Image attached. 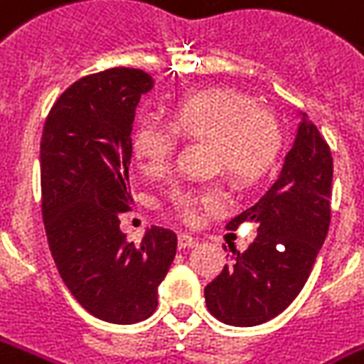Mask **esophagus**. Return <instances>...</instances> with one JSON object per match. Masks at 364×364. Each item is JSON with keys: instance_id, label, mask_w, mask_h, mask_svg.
I'll use <instances>...</instances> for the list:
<instances>
[{"instance_id": "1", "label": "esophagus", "mask_w": 364, "mask_h": 364, "mask_svg": "<svg viewBox=\"0 0 364 364\" xmlns=\"http://www.w3.org/2000/svg\"><path fill=\"white\" fill-rule=\"evenodd\" d=\"M177 246H179V250L193 248V246H197V240L189 235H179V238H177Z\"/></svg>"}]
</instances>
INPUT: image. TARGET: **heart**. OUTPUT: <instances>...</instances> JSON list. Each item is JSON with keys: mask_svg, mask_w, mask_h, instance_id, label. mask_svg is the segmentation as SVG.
I'll return each mask as SVG.
<instances>
[{"mask_svg": "<svg viewBox=\"0 0 364 364\" xmlns=\"http://www.w3.org/2000/svg\"><path fill=\"white\" fill-rule=\"evenodd\" d=\"M169 126L141 120L132 134V156L144 173H161L177 147V136L210 146V167L240 187H252L270 171L279 151V129L248 96L230 88L187 94L169 108ZM171 207L185 220L199 208L225 203L218 189H175Z\"/></svg>", "mask_w": 364, "mask_h": 364, "instance_id": "b5f03b06", "label": "heart"}]
</instances>
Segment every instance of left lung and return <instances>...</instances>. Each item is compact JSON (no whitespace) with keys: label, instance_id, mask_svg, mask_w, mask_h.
Here are the masks:
<instances>
[{"label":"left lung","instance_id":"left-lung-1","mask_svg":"<svg viewBox=\"0 0 364 364\" xmlns=\"http://www.w3.org/2000/svg\"><path fill=\"white\" fill-rule=\"evenodd\" d=\"M278 179L256 205L228 223L235 230L256 223L258 238L230 258L205 288V301L218 321L254 327L279 315L306 286L331 223L333 157L306 114Z\"/></svg>","mask_w":364,"mask_h":364}]
</instances>
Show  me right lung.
<instances>
[{
    "label": "right lung",
    "mask_w": 364,
    "mask_h": 364,
    "mask_svg": "<svg viewBox=\"0 0 364 364\" xmlns=\"http://www.w3.org/2000/svg\"><path fill=\"white\" fill-rule=\"evenodd\" d=\"M154 78L108 68L60 94L41 139L43 220L57 270L76 301L108 323L132 325L156 311L157 288L177 236L147 228L134 244L118 213L132 203V124Z\"/></svg>",
    "instance_id": "right-lung-1"
}]
</instances>
